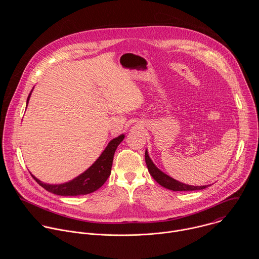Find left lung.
<instances>
[{"label":"left lung","mask_w":259,"mask_h":259,"mask_svg":"<svg viewBox=\"0 0 259 259\" xmlns=\"http://www.w3.org/2000/svg\"><path fill=\"white\" fill-rule=\"evenodd\" d=\"M145 163L147 166V169H149L150 174L152 175V177L162 186L163 188H166L170 191H174V192H183V191H197V190H204L206 189L208 186H202V187H194V186H189V184L182 183L180 181H177L175 179H173L172 177L168 176L167 174H165L164 172H162L151 160L149 153L147 151H145Z\"/></svg>","instance_id":"left-lung-1"}]
</instances>
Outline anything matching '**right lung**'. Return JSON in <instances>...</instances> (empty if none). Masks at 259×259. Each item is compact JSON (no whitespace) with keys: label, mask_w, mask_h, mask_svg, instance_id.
<instances>
[{"label":"right lung","mask_w":259,"mask_h":259,"mask_svg":"<svg viewBox=\"0 0 259 259\" xmlns=\"http://www.w3.org/2000/svg\"><path fill=\"white\" fill-rule=\"evenodd\" d=\"M29 97L30 93L27 97L26 105ZM124 137L125 135L121 134L120 136L110 140L105 147V150L92 164V166L89 167L84 173L80 174L78 177L73 178L68 182L61 184H48L42 182L38 178H35L32 174L31 176L46 191L58 196H81L91 194L97 191L100 187H102L103 183L110 175L115 152L118 145L123 141Z\"/></svg>","instance_id":"obj_1"}]
</instances>
